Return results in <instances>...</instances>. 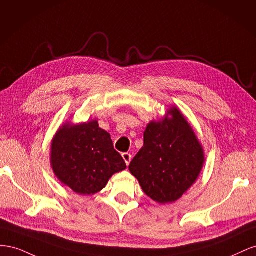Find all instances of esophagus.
I'll return each mask as SVG.
<instances>
[{
    "label": "esophagus",
    "instance_id": "esophagus-1",
    "mask_svg": "<svg viewBox=\"0 0 256 256\" xmlns=\"http://www.w3.org/2000/svg\"><path fill=\"white\" fill-rule=\"evenodd\" d=\"M122 158H123V160H124V162L126 163V165L128 166V164L130 163V160H132V156L130 154V153H122Z\"/></svg>",
    "mask_w": 256,
    "mask_h": 256
}]
</instances>
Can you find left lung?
I'll return each mask as SVG.
<instances>
[{
    "instance_id": "obj_1",
    "label": "left lung",
    "mask_w": 256,
    "mask_h": 256,
    "mask_svg": "<svg viewBox=\"0 0 256 256\" xmlns=\"http://www.w3.org/2000/svg\"><path fill=\"white\" fill-rule=\"evenodd\" d=\"M205 160L202 144L191 124L172 106L163 119L148 123L142 148L128 170L151 200L170 204L195 184Z\"/></svg>"
}]
</instances>
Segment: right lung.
<instances>
[{"label": "right lung", "mask_w": 256, "mask_h": 256, "mask_svg": "<svg viewBox=\"0 0 256 256\" xmlns=\"http://www.w3.org/2000/svg\"><path fill=\"white\" fill-rule=\"evenodd\" d=\"M50 165L56 177L79 195L102 191L112 174L126 168L98 120L60 126L51 142Z\"/></svg>", "instance_id": "add662e5"}]
</instances>
